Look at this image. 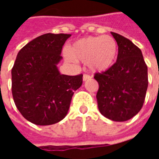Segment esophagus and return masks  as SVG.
<instances>
[{
	"instance_id": "1",
	"label": "esophagus",
	"mask_w": 159,
	"mask_h": 159,
	"mask_svg": "<svg viewBox=\"0 0 159 159\" xmlns=\"http://www.w3.org/2000/svg\"><path fill=\"white\" fill-rule=\"evenodd\" d=\"M91 77H92V76H90V75H89V74H84V75H83V81H86V80L90 79Z\"/></svg>"
}]
</instances>
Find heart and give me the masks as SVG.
Wrapping results in <instances>:
<instances>
[{"instance_id":"heart-1","label":"heart","mask_w":159,"mask_h":159,"mask_svg":"<svg viewBox=\"0 0 159 159\" xmlns=\"http://www.w3.org/2000/svg\"><path fill=\"white\" fill-rule=\"evenodd\" d=\"M67 59L85 63L94 71H104L113 65L117 54L116 40L111 36H89L73 43Z\"/></svg>"}]
</instances>
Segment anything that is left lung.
Listing matches in <instances>:
<instances>
[{
  "label": "left lung",
  "instance_id": "obj_1",
  "mask_svg": "<svg viewBox=\"0 0 159 159\" xmlns=\"http://www.w3.org/2000/svg\"><path fill=\"white\" fill-rule=\"evenodd\" d=\"M111 33L118 46V54L109 69L94 74L99 83L97 103L104 117L124 122L143 107L148 86L147 66L137 46L117 33Z\"/></svg>",
  "mask_w": 159,
  "mask_h": 159
}]
</instances>
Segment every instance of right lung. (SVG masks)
Masks as SVG:
<instances>
[{
  "mask_svg": "<svg viewBox=\"0 0 159 159\" xmlns=\"http://www.w3.org/2000/svg\"><path fill=\"white\" fill-rule=\"evenodd\" d=\"M70 34L47 33L18 52L12 68V93L16 107L36 125L61 121L69 110L74 91L83 84V74H60L57 64Z\"/></svg>",
  "mask_w": 159,
  "mask_h": 159,
  "instance_id": "1",
  "label": "right lung"
}]
</instances>
